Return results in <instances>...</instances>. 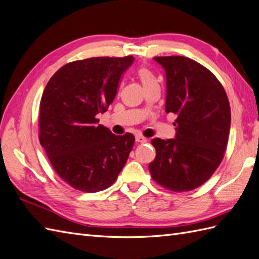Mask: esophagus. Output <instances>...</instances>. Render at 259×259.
Here are the masks:
<instances>
[{"label":"esophagus","mask_w":259,"mask_h":259,"mask_svg":"<svg viewBox=\"0 0 259 259\" xmlns=\"http://www.w3.org/2000/svg\"><path fill=\"white\" fill-rule=\"evenodd\" d=\"M136 142H137V143H141V144H144V143L147 142V138H145V137L142 136V135H137V136H136Z\"/></svg>","instance_id":"1"}]
</instances>
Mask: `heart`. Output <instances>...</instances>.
I'll use <instances>...</instances> for the list:
<instances>
[{
	"label": "heart",
	"instance_id": "b5f03b06",
	"mask_svg": "<svg viewBox=\"0 0 259 259\" xmlns=\"http://www.w3.org/2000/svg\"><path fill=\"white\" fill-rule=\"evenodd\" d=\"M137 75H138V78H140V80L142 81V83L145 87V89H146L147 87H149L151 84L157 83L155 75L151 73V71L146 67L138 68L137 69Z\"/></svg>",
	"mask_w": 259,
	"mask_h": 259
}]
</instances>
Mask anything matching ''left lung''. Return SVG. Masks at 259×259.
Returning <instances> with one entry per match:
<instances>
[{"label":"left lung","mask_w":259,"mask_h":259,"mask_svg":"<svg viewBox=\"0 0 259 259\" xmlns=\"http://www.w3.org/2000/svg\"><path fill=\"white\" fill-rule=\"evenodd\" d=\"M166 72V113L177 116L176 137L151 140L149 171L170 191H190L209 180L224 157L231 108L223 85L209 69L184 56L155 57Z\"/></svg>","instance_id":"obj_1"}]
</instances>
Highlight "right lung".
<instances>
[{
  "label": "right lung",
  "mask_w": 259,
  "mask_h": 259,
  "mask_svg": "<svg viewBox=\"0 0 259 259\" xmlns=\"http://www.w3.org/2000/svg\"><path fill=\"white\" fill-rule=\"evenodd\" d=\"M133 56L94 57L69 62L44 90L39 142L55 171L75 190L98 192L114 184L135 142L98 124L114 100Z\"/></svg>",
  "instance_id": "1"
}]
</instances>
